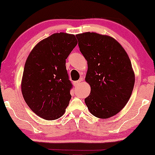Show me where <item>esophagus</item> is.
I'll return each instance as SVG.
<instances>
[{
    "mask_svg": "<svg viewBox=\"0 0 155 155\" xmlns=\"http://www.w3.org/2000/svg\"><path fill=\"white\" fill-rule=\"evenodd\" d=\"M82 80H83V78H80V79L79 80H78V81H75V82H74V85L75 86H78V85H79L80 84V82H81V81H82Z\"/></svg>",
    "mask_w": 155,
    "mask_h": 155,
    "instance_id": "esophagus-1",
    "label": "esophagus"
}]
</instances>
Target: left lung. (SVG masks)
Returning a JSON list of instances; mask_svg holds the SVG:
<instances>
[{"label":"left lung","mask_w":155,"mask_h":155,"mask_svg":"<svg viewBox=\"0 0 155 155\" xmlns=\"http://www.w3.org/2000/svg\"><path fill=\"white\" fill-rule=\"evenodd\" d=\"M87 61L85 80L91 87L84 99L89 111L99 118L117 114L128 102L135 84L130 58L113 37L94 32L75 35Z\"/></svg>","instance_id":"1"}]
</instances>
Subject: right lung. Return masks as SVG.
I'll return each mask as SVG.
<instances>
[{
  "label": "right lung",
  "mask_w": 155,
  "mask_h": 155,
  "mask_svg": "<svg viewBox=\"0 0 155 155\" xmlns=\"http://www.w3.org/2000/svg\"><path fill=\"white\" fill-rule=\"evenodd\" d=\"M77 44L75 35L55 33L39 42L27 57L21 90L28 107L44 119H58L68 106L73 84L65 60Z\"/></svg>",
  "instance_id": "right-lung-1"
}]
</instances>
